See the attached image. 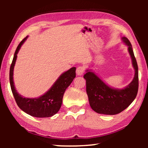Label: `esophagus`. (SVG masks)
I'll return each instance as SVG.
<instances>
[{
    "instance_id": "obj_1",
    "label": "esophagus",
    "mask_w": 148,
    "mask_h": 148,
    "mask_svg": "<svg viewBox=\"0 0 148 148\" xmlns=\"http://www.w3.org/2000/svg\"><path fill=\"white\" fill-rule=\"evenodd\" d=\"M85 72V68L83 66H79L76 69V74L78 76H82V74L84 73Z\"/></svg>"
}]
</instances>
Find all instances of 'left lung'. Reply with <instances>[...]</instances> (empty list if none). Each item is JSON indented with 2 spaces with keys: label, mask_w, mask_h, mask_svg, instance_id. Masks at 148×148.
I'll return each instance as SVG.
<instances>
[{
  "label": "left lung",
  "mask_w": 148,
  "mask_h": 148,
  "mask_svg": "<svg viewBox=\"0 0 148 148\" xmlns=\"http://www.w3.org/2000/svg\"><path fill=\"white\" fill-rule=\"evenodd\" d=\"M129 46L132 65L135 69L134 79L128 86L121 90L112 89L105 84L92 72L87 71L84 77L86 80V91L89 104L95 112L106 115H115L123 111L136 98L138 90V69L132 45L129 39L123 37Z\"/></svg>",
  "instance_id": "obj_1"
}]
</instances>
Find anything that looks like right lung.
Masks as SVG:
<instances>
[{
    "instance_id": "1",
    "label": "right lung",
    "mask_w": 148,
    "mask_h": 148,
    "mask_svg": "<svg viewBox=\"0 0 148 148\" xmlns=\"http://www.w3.org/2000/svg\"><path fill=\"white\" fill-rule=\"evenodd\" d=\"M27 36L22 40L15 51L13 60L10 69V83L17 106L27 114L36 117H49L53 116L61 108L62 97L66 89L76 77V67H72L60 76L46 93L36 99H27L17 93L13 81L14 67L17 59V54L21 45Z\"/></svg>"
}]
</instances>
